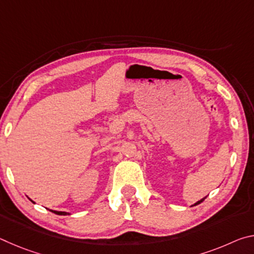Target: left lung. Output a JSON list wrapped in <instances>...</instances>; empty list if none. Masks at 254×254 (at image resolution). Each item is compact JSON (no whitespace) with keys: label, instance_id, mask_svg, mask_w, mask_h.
<instances>
[{"label":"left lung","instance_id":"8db88e82","mask_svg":"<svg viewBox=\"0 0 254 254\" xmlns=\"http://www.w3.org/2000/svg\"><path fill=\"white\" fill-rule=\"evenodd\" d=\"M205 198H206V197H204V198H203V199H200V200H198V201H197V203H195V204H194V206H196V205H198V204H200V203H201V201H203V200H204Z\"/></svg>","mask_w":254,"mask_h":254}]
</instances>
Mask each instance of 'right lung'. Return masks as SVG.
I'll return each instance as SVG.
<instances>
[{
	"instance_id": "add662e5",
	"label": "right lung",
	"mask_w": 254,
	"mask_h": 254,
	"mask_svg": "<svg viewBox=\"0 0 254 254\" xmlns=\"http://www.w3.org/2000/svg\"><path fill=\"white\" fill-rule=\"evenodd\" d=\"M32 203H33V201H32ZM49 210H50V212L55 213V214H57V215H69V213H67V212H58V210H53V209H49Z\"/></svg>"
}]
</instances>
